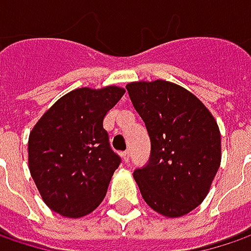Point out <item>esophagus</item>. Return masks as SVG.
<instances>
[{
	"instance_id": "obj_1",
	"label": "esophagus",
	"mask_w": 251,
	"mask_h": 251,
	"mask_svg": "<svg viewBox=\"0 0 251 251\" xmlns=\"http://www.w3.org/2000/svg\"><path fill=\"white\" fill-rule=\"evenodd\" d=\"M121 158L127 163L130 160V151H123L121 152Z\"/></svg>"
}]
</instances>
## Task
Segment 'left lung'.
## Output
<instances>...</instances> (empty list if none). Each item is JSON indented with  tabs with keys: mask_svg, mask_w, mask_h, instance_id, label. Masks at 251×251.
Listing matches in <instances>:
<instances>
[{
	"mask_svg": "<svg viewBox=\"0 0 251 251\" xmlns=\"http://www.w3.org/2000/svg\"><path fill=\"white\" fill-rule=\"evenodd\" d=\"M151 141L149 163L134 170L144 201L166 217H181L206 199L222 161L219 126L188 90L164 80L126 85Z\"/></svg>",
	"mask_w": 251,
	"mask_h": 251,
	"instance_id": "1",
	"label": "left lung"
}]
</instances>
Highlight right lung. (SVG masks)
Here are the masks:
<instances>
[{
  "label": "right lung",
  "mask_w": 251,
  "mask_h": 251,
  "mask_svg": "<svg viewBox=\"0 0 251 251\" xmlns=\"http://www.w3.org/2000/svg\"><path fill=\"white\" fill-rule=\"evenodd\" d=\"M124 93L116 85L77 88L34 126L28 138V167L52 211L77 219L96 210L105 197L121 158L111 150L102 120Z\"/></svg>",
  "instance_id": "add662e5"
}]
</instances>
